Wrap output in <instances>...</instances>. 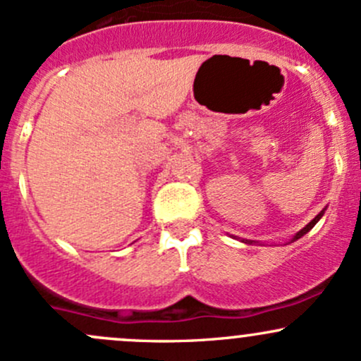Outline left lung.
Instances as JSON below:
<instances>
[{
  "label": "left lung",
  "mask_w": 361,
  "mask_h": 361,
  "mask_svg": "<svg viewBox=\"0 0 361 361\" xmlns=\"http://www.w3.org/2000/svg\"><path fill=\"white\" fill-rule=\"evenodd\" d=\"M322 216H324V211H320V212H319V214H317V216L314 217V219H312V221H310V223H308L307 226H305V228L302 229V231H298V233H296V235H295V238H293L291 241H296V240H298V238H302V236H303V235H307V233H308V231H310V229H312V228H314V226H315L317 223H319V219H320V217H322ZM243 241H245V243H252V241H250V240H243Z\"/></svg>",
  "instance_id": "1"
}]
</instances>
